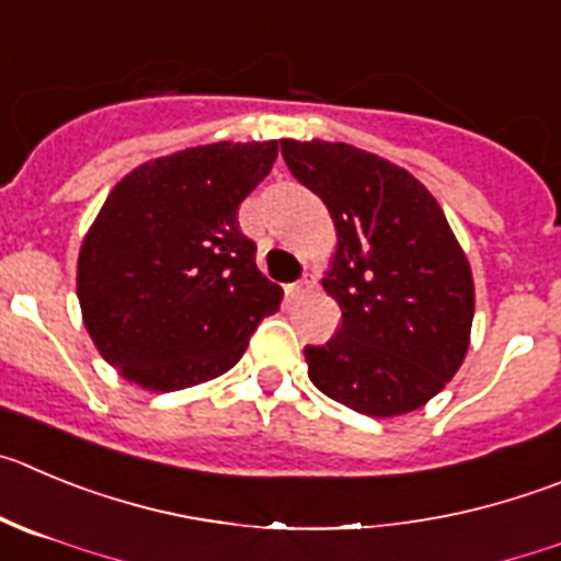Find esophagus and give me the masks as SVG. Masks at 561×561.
<instances>
[{
	"mask_svg": "<svg viewBox=\"0 0 561 561\" xmlns=\"http://www.w3.org/2000/svg\"><path fill=\"white\" fill-rule=\"evenodd\" d=\"M312 287H316V274H310V271H307V274L301 276V279L293 282V285H287V296H290V298H301V296H305V293H310Z\"/></svg>",
	"mask_w": 561,
	"mask_h": 561,
	"instance_id": "obj_1",
	"label": "esophagus"
}]
</instances>
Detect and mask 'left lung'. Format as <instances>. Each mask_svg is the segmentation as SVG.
Wrapping results in <instances>:
<instances>
[{"instance_id": "8db88e82", "label": "left lung", "mask_w": 561, "mask_h": 561, "mask_svg": "<svg viewBox=\"0 0 561 561\" xmlns=\"http://www.w3.org/2000/svg\"><path fill=\"white\" fill-rule=\"evenodd\" d=\"M282 157L337 229L323 290L343 323L305 348L312 385L359 415L417 410L459 370L473 323V274L443 209L410 171L357 146L282 140Z\"/></svg>"}]
</instances>
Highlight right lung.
<instances>
[{"label": "right lung", "mask_w": 561, "mask_h": 561, "mask_svg": "<svg viewBox=\"0 0 561 561\" xmlns=\"http://www.w3.org/2000/svg\"><path fill=\"white\" fill-rule=\"evenodd\" d=\"M276 140L209 144L144 162L110 191L77 263L82 321L124 379L171 392L227 374L282 287L254 263L238 207Z\"/></svg>", "instance_id": "add662e5"}]
</instances>
